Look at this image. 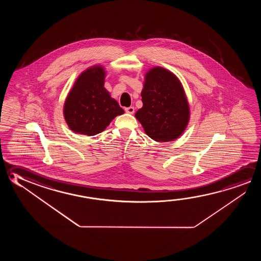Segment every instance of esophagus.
I'll return each instance as SVG.
<instances>
[{
    "mask_svg": "<svg viewBox=\"0 0 261 261\" xmlns=\"http://www.w3.org/2000/svg\"><path fill=\"white\" fill-rule=\"evenodd\" d=\"M125 112L127 113V114H130V115H133L134 113H135V107H126L125 109Z\"/></svg>",
    "mask_w": 261,
    "mask_h": 261,
    "instance_id": "1",
    "label": "esophagus"
}]
</instances>
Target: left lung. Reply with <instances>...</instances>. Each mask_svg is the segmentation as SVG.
I'll return each instance as SVG.
<instances>
[{
    "label": "left lung",
    "mask_w": 261,
    "mask_h": 261,
    "mask_svg": "<svg viewBox=\"0 0 261 261\" xmlns=\"http://www.w3.org/2000/svg\"><path fill=\"white\" fill-rule=\"evenodd\" d=\"M143 107L136 113L145 134L156 142L174 141L184 133L190 108L183 86L175 74L155 66L145 73Z\"/></svg>",
    "instance_id": "left-lung-1"
}]
</instances>
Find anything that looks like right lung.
Returning <instances> with one entry per match:
<instances>
[{
    "label": "right lung",
    "mask_w": 261,
    "mask_h": 261,
    "mask_svg": "<svg viewBox=\"0 0 261 261\" xmlns=\"http://www.w3.org/2000/svg\"><path fill=\"white\" fill-rule=\"evenodd\" d=\"M106 70L102 65L86 69L77 77L64 106V116L73 132L95 136L124 111L105 88Z\"/></svg>",
    "instance_id": "right-lung-1"
}]
</instances>
